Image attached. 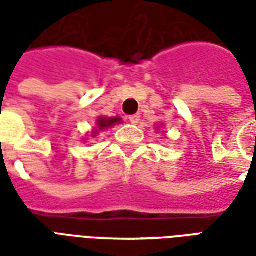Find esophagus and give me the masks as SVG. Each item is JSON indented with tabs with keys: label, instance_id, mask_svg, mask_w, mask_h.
I'll list each match as a JSON object with an SVG mask.
<instances>
[{
	"label": "esophagus",
	"instance_id": "esophagus-1",
	"mask_svg": "<svg viewBox=\"0 0 256 256\" xmlns=\"http://www.w3.org/2000/svg\"><path fill=\"white\" fill-rule=\"evenodd\" d=\"M140 119H141V116H140L138 114H136V115L128 116V122L132 123V124H137V123H140Z\"/></svg>",
	"mask_w": 256,
	"mask_h": 256
}]
</instances>
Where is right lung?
Masks as SVG:
<instances>
[{
	"mask_svg": "<svg viewBox=\"0 0 256 256\" xmlns=\"http://www.w3.org/2000/svg\"><path fill=\"white\" fill-rule=\"evenodd\" d=\"M120 120H122V119H120V118H98V119H97V130H94V132H93V134H97V132H98V130H106V128H112V126H114V124H118V123H120Z\"/></svg>",
	"mask_w": 256,
	"mask_h": 256,
	"instance_id": "1",
	"label": "right lung"
}]
</instances>
